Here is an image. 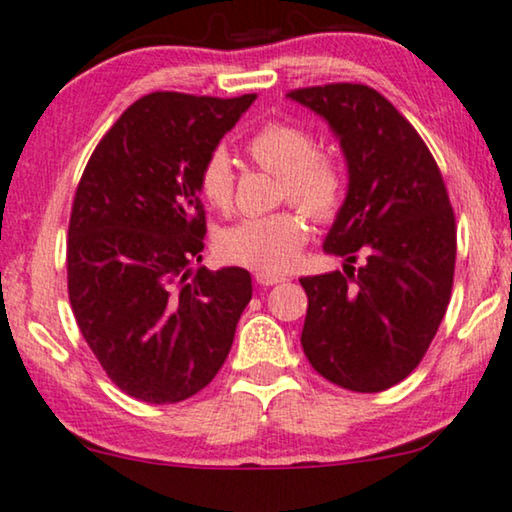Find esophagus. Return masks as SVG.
<instances>
[{"label": "esophagus", "instance_id": "esophagus-1", "mask_svg": "<svg viewBox=\"0 0 512 512\" xmlns=\"http://www.w3.org/2000/svg\"><path fill=\"white\" fill-rule=\"evenodd\" d=\"M255 281L260 285H276V283H283L285 278L281 274H255Z\"/></svg>", "mask_w": 512, "mask_h": 512}]
</instances>
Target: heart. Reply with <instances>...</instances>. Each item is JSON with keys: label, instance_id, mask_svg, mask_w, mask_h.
I'll list each match as a JSON object with an SVG mask.
<instances>
[{"label": "heart", "instance_id": "heart-1", "mask_svg": "<svg viewBox=\"0 0 512 512\" xmlns=\"http://www.w3.org/2000/svg\"><path fill=\"white\" fill-rule=\"evenodd\" d=\"M248 154L257 166L278 175V199L290 201L313 222H332L346 201L342 163L325 149L304 124L267 119L248 138ZM196 189L208 208L229 213L234 206V163L224 147H213L196 170ZM302 213L278 210L248 217L217 234L215 252L222 262L257 271L283 274L299 260L309 229Z\"/></svg>", "mask_w": 512, "mask_h": 512}]
</instances>
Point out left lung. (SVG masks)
Segmentation results:
<instances>
[{
    "mask_svg": "<svg viewBox=\"0 0 512 512\" xmlns=\"http://www.w3.org/2000/svg\"><path fill=\"white\" fill-rule=\"evenodd\" d=\"M288 98L327 119L349 161V194L323 243L349 264L299 278L309 297L302 349L332 384L386 391L426 356L452 297L456 220L445 180L417 128L374 88L339 81Z\"/></svg>",
    "mask_w": 512,
    "mask_h": 512,
    "instance_id": "left-lung-1",
    "label": "left lung"
}]
</instances>
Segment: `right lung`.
Instances as JSON below:
<instances>
[{
	"instance_id": "1",
	"label": "right lung",
	"mask_w": 512,
	"mask_h": 512,
	"mask_svg": "<svg viewBox=\"0 0 512 512\" xmlns=\"http://www.w3.org/2000/svg\"><path fill=\"white\" fill-rule=\"evenodd\" d=\"M252 100L175 91L135 100L74 192V318L112 384L142 403H180L206 388L252 297L245 269H192L206 236L196 170Z\"/></svg>"
}]
</instances>
